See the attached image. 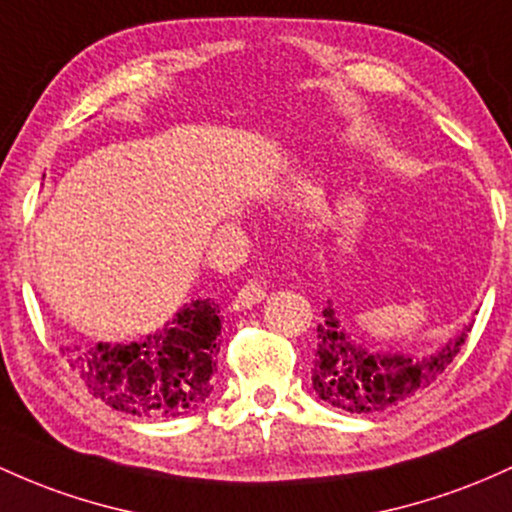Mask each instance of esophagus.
Segmentation results:
<instances>
[{
  "label": "esophagus",
  "instance_id": "1",
  "mask_svg": "<svg viewBox=\"0 0 512 512\" xmlns=\"http://www.w3.org/2000/svg\"><path fill=\"white\" fill-rule=\"evenodd\" d=\"M265 296H267V284L262 282L260 277H252V279H247V282L243 284V289H240L238 296L233 299V308L235 311L252 308L255 303L265 301Z\"/></svg>",
  "mask_w": 512,
  "mask_h": 512
}]
</instances>
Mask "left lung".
<instances>
[{
    "instance_id": "1",
    "label": "left lung",
    "mask_w": 512,
    "mask_h": 512,
    "mask_svg": "<svg viewBox=\"0 0 512 512\" xmlns=\"http://www.w3.org/2000/svg\"><path fill=\"white\" fill-rule=\"evenodd\" d=\"M474 323L459 338L425 359L379 355L352 340L340 325L333 306L323 311L313 357V391L333 408L347 413H379L430 386L459 355Z\"/></svg>"
}]
</instances>
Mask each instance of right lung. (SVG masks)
I'll use <instances>...</instances> for the list:
<instances>
[{
    "label": "right lung",
    "instance_id": "right-lung-1",
    "mask_svg": "<svg viewBox=\"0 0 512 512\" xmlns=\"http://www.w3.org/2000/svg\"><path fill=\"white\" fill-rule=\"evenodd\" d=\"M218 303L196 299L150 338L131 345L70 350L67 362L84 389L114 411L138 418H179L213 391L221 350Z\"/></svg>",
    "mask_w": 512,
    "mask_h": 512
}]
</instances>
